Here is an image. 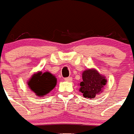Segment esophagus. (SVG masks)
<instances>
[{
  "mask_svg": "<svg viewBox=\"0 0 134 134\" xmlns=\"http://www.w3.org/2000/svg\"><path fill=\"white\" fill-rule=\"evenodd\" d=\"M64 80L67 82H71L72 80V78L71 77H65V78H64Z\"/></svg>",
  "mask_w": 134,
  "mask_h": 134,
  "instance_id": "obj_1",
  "label": "esophagus"
}]
</instances>
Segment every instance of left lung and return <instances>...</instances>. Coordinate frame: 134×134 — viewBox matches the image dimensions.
<instances>
[{
  "instance_id": "8db88e82",
  "label": "left lung",
  "mask_w": 134,
  "mask_h": 134,
  "mask_svg": "<svg viewBox=\"0 0 134 134\" xmlns=\"http://www.w3.org/2000/svg\"><path fill=\"white\" fill-rule=\"evenodd\" d=\"M106 80L96 70H85L82 73V82L80 83V92L87 98H93L102 92Z\"/></svg>"
}]
</instances>
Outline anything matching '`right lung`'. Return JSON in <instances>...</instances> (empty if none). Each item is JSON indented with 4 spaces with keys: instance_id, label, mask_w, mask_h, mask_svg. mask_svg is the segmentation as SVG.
Segmentation results:
<instances>
[{
    "instance_id": "right-lung-1",
    "label": "right lung",
    "mask_w": 134,
    "mask_h": 134,
    "mask_svg": "<svg viewBox=\"0 0 134 134\" xmlns=\"http://www.w3.org/2000/svg\"><path fill=\"white\" fill-rule=\"evenodd\" d=\"M57 79L51 73L40 72L34 74L28 82V85L38 96H45L55 87Z\"/></svg>"
}]
</instances>
